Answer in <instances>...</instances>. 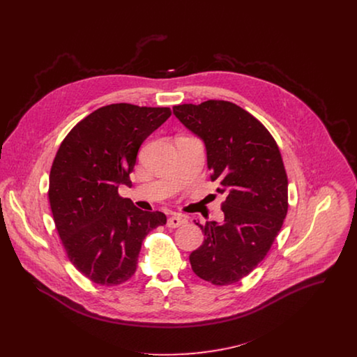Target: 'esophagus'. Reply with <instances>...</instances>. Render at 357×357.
<instances>
[{
  "label": "esophagus",
  "instance_id": "34e87169",
  "mask_svg": "<svg viewBox=\"0 0 357 357\" xmlns=\"http://www.w3.org/2000/svg\"><path fill=\"white\" fill-rule=\"evenodd\" d=\"M187 224V218L181 214H173L172 217H169L167 220V227L169 228H178L181 225Z\"/></svg>",
  "mask_w": 357,
  "mask_h": 357
}]
</instances>
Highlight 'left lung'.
Here are the masks:
<instances>
[{
	"instance_id": "left-lung-1",
	"label": "left lung",
	"mask_w": 357,
	"mask_h": 357,
	"mask_svg": "<svg viewBox=\"0 0 357 357\" xmlns=\"http://www.w3.org/2000/svg\"><path fill=\"white\" fill-rule=\"evenodd\" d=\"M173 114L204 140L211 181L225 194L224 221H206L204 243L190 255L195 275L215 286L248 276L265 258L289 208L287 174L268 129L225 100L180 104Z\"/></svg>"
}]
</instances>
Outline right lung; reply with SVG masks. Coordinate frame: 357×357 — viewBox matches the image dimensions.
<instances>
[{"label": "right lung", "instance_id": "right-lung-1", "mask_svg": "<svg viewBox=\"0 0 357 357\" xmlns=\"http://www.w3.org/2000/svg\"><path fill=\"white\" fill-rule=\"evenodd\" d=\"M169 107L118 102L98 108L61 142L52 163L48 198L71 264L89 280L116 286L136 272L146 236L166 224L118 194L130 185L143 142L169 116Z\"/></svg>", "mask_w": 357, "mask_h": 357}]
</instances>
